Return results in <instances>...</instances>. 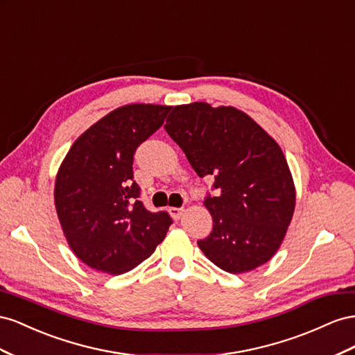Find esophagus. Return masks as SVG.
Wrapping results in <instances>:
<instances>
[{"label":"esophagus","instance_id":"obj_1","mask_svg":"<svg viewBox=\"0 0 355 355\" xmlns=\"http://www.w3.org/2000/svg\"><path fill=\"white\" fill-rule=\"evenodd\" d=\"M168 211H169L171 217L174 218V220H178V218L181 217V214H183V208H175V207H171Z\"/></svg>","mask_w":355,"mask_h":355}]
</instances>
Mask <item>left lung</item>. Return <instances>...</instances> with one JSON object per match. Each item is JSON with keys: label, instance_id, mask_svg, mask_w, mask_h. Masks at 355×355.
Segmentation results:
<instances>
[{"label": "left lung", "instance_id": "1", "mask_svg": "<svg viewBox=\"0 0 355 355\" xmlns=\"http://www.w3.org/2000/svg\"><path fill=\"white\" fill-rule=\"evenodd\" d=\"M165 129L196 174L214 178L216 196L205 198L212 230L198 241L199 248L229 273L265 265L284 239L296 204L275 139L242 111L207 103L172 107Z\"/></svg>", "mask_w": 355, "mask_h": 355}]
</instances>
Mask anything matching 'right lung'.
I'll return each instance as SVG.
<instances>
[{"instance_id": "right-lung-1", "label": "right lung", "mask_w": 355, "mask_h": 355, "mask_svg": "<svg viewBox=\"0 0 355 355\" xmlns=\"http://www.w3.org/2000/svg\"><path fill=\"white\" fill-rule=\"evenodd\" d=\"M171 107L130 104L111 111L73 144L55 184L56 212L76 256L120 275L151 256L172 218L139 200L134 155L164 125Z\"/></svg>"}]
</instances>
